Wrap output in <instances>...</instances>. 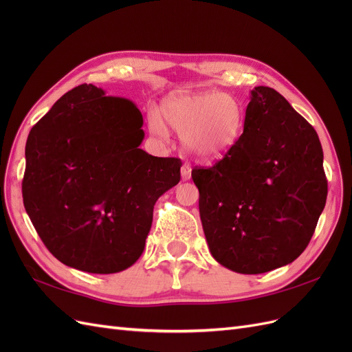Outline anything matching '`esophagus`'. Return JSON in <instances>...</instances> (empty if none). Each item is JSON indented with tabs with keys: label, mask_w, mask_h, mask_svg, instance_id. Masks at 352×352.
Wrapping results in <instances>:
<instances>
[{
	"label": "esophagus",
	"mask_w": 352,
	"mask_h": 352,
	"mask_svg": "<svg viewBox=\"0 0 352 352\" xmlns=\"http://www.w3.org/2000/svg\"><path fill=\"white\" fill-rule=\"evenodd\" d=\"M190 172H192V167H190L188 163H185L180 168V175H182V180H189L190 179Z\"/></svg>",
	"instance_id": "esophagus-1"
}]
</instances>
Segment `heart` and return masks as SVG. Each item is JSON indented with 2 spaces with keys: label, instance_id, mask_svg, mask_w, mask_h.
I'll return each instance as SVG.
<instances>
[{
  "label": "heart",
  "instance_id": "1",
  "mask_svg": "<svg viewBox=\"0 0 352 352\" xmlns=\"http://www.w3.org/2000/svg\"><path fill=\"white\" fill-rule=\"evenodd\" d=\"M162 113L168 126L184 133V142L199 158H216L229 151L238 140L242 111L235 98L223 92L180 95L167 100ZM150 129L160 138L167 136L162 117H150Z\"/></svg>",
  "mask_w": 352,
  "mask_h": 352
}]
</instances>
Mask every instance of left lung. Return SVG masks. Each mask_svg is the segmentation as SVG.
<instances>
[{
    "label": "left lung",
    "instance_id": "left-lung-1",
    "mask_svg": "<svg viewBox=\"0 0 352 352\" xmlns=\"http://www.w3.org/2000/svg\"><path fill=\"white\" fill-rule=\"evenodd\" d=\"M192 180L211 255L242 274L300 257L327 197L317 132L269 87L251 91L243 133L214 166L195 167Z\"/></svg>",
    "mask_w": 352,
    "mask_h": 352
}]
</instances>
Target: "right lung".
<instances>
[{
  "instance_id": "right-lung-1",
  "label": "right lung",
  "mask_w": 352,
  "mask_h": 352,
  "mask_svg": "<svg viewBox=\"0 0 352 352\" xmlns=\"http://www.w3.org/2000/svg\"><path fill=\"white\" fill-rule=\"evenodd\" d=\"M144 119L126 98L73 88L32 127L23 204L48 251L88 273L122 272L141 257L155 201L182 162L141 150Z\"/></svg>"
}]
</instances>
